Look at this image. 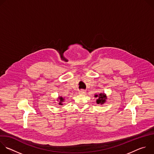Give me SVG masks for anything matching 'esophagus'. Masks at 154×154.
I'll list each match as a JSON object with an SVG mask.
<instances>
[{"mask_svg": "<svg viewBox=\"0 0 154 154\" xmlns=\"http://www.w3.org/2000/svg\"><path fill=\"white\" fill-rule=\"evenodd\" d=\"M86 93V91L84 90H80L79 91V94H84L85 93Z\"/></svg>", "mask_w": 154, "mask_h": 154, "instance_id": "esophagus-1", "label": "esophagus"}]
</instances>
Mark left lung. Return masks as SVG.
<instances>
[{
	"label": "left lung",
	"mask_w": 154,
	"mask_h": 154,
	"mask_svg": "<svg viewBox=\"0 0 154 154\" xmlns=\"http://www.w3.org/2000/svg\"><path fill=\"white\" fill-rule=\"evenodd\" d=\"M94 97L97 98V99L96 100V102L97 104L102 105L106 102V96L105 95V93H100L99 94H95Z\"/></svg>",
	"instance_id": "8db88e82"
}]
</instances>
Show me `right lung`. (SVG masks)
Masks as SVG:
<instances>
[{
    "mask_svg": "<svg viewBox=\"0 0 154 154\" xmlns=\"http://www.w3.org/2000/svg\"><path fill=\"white\" fill-rule=\"evenodd\" d=\"M59 99H60V102H59V105H63V103H62V102H63V100H64L62 97H59Z\"/></svg>",
    "mask_w": 154,
    "mask_h": 154,
    "instance_id": "1",
    "label": "right lung"
}]
</instances>
